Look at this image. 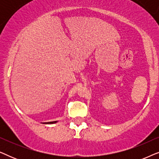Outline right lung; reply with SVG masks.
Instances as JSON below:
<instances>
[{"instance_id":"obj_1","label":"right lung","mask_w":159,"mask_h":159,"mask_svg":"<svg viewBox=\"0 0 159 159\" xmlns=\"http://www.w3.org/2000/svg\"><path fill=\"white\" fill-rule=\"evenodd\" d=\"M56 122H58V121H49V122H45L43 124H55Z\"/></svg>"}]
</instances>
